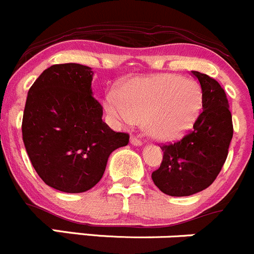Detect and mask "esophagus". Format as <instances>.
<instances>
[{
    "label": "esophagus",
    "mask_w": 254,
    "mask_h": 254,
    "mask_svg": "<svg viewBox=\"0 0 254 254\" xmlns=\"http://www.w3.org/2000/svg\"><path fill=\"white\" fill-rule=\"evenodd\" d=\"M129 142H131V144H133V146H142V141L139 138H137V137H131Z\"/></svg>",
    "instance_id": "obj_1"
}]
</instances>
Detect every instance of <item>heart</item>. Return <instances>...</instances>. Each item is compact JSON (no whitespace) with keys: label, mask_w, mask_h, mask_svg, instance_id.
Listing matches in <instances>:
<instances>
[{"label":"heart","mask_w":254,"mask_h":254,"mask_svg":"<svg viewBox=\"0 0 254 254\" xmlns=\"http://www.w3.org/2000/svg\"><path fill=\"white\" fill-rule=\"evenodd\" d=\"M202 106L199 87L175 74L138 77L108 92L103 107L118 125L142 120L147 133L159 141H175L193 127Z\"/></svg>","instance_id":"b5f03b06"}]
</instances>
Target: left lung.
Segmentation results:
<instances>
[{
  "mask_svg": "<svg viewBox=\"0 0 254 254\" xmlns=\"http://www.w3.org/2000/svg\"><path fill=\"white\" fill-rule=\"evenodd\" d=\"M190 73L202 89V112L187 136L161 147L163 161L152 173L154 185L172 197L206 190L221 172L233 136L228 101L216 79L197 71Z\"/></svg>",
  "mask_w": 254,
  "mask_h": 254,
  "instance_id": "1",
  "label": "left lung"
}]
</instances>
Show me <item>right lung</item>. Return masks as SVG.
<instances>
[{"instance_id": "right-lung-1", "label": "right lung", "mask_w": 254, "mask_h": 254, "mask_svg": "<svg viewBox=\"0 0 254 254\" xmlns=\"http://www.w3.org/2000/svg\"><path fill=\"white\" fill-rule=\"evenodd\" d=\"M91 67L53 64L28 91L22 137L33 168L50 187L81 193L95 187L110 154L128 143L102 121V106L93 98Z\"/></svg>"}]
</instances>
